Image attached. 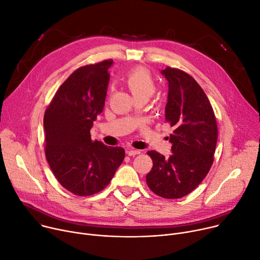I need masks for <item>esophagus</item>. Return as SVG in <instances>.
I'll use <instances>...</instances> for the list:
<instances>
[{
  "mask_svg": "<svg viewBox=\"0 0 260 260\" xmlns=\"http://www.w3.org/2000/svg\"><path fill=\"white\" fill-rule=\"evenodd\" d=\"M126 153H127L129 156H135V155H137V154H140L141 151H140V150H137V149H128V150L126 151Z\"/></svg>",
  "mask_w": 260,
  "mask_h": 260,
  "instance_id": "esophagus-1",
  "label": "esophagus"
}]
</instances>
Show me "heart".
Listing matches in <instances>:
<instances>
[{
  "instance_id": "heart-1",
  "label": "heart",
  "mask_w": 260,
  "mask_h": 260,
  "mask_svg": "<svg viewBox=\"0 0 260 260\" xmlns=\"http://www.w3.org/2000/svg\"><path fill=\"white\" fill-rule=\"evenodd\" d=\"M124 83L136 101H148L155 92V82L148 69L144 67L135 68L126 75Z\"/></svg>"
}]
</instances>
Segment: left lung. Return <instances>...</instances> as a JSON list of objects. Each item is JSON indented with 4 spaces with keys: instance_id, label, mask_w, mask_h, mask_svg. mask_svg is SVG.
<instances>
[{
    "instance_id": "8db88e82",
    "label": "left lung",
    "mask_w": 260,
    "mask_h": 260,
    "mask_svg": "<svg viewBox=\"0 0 260 260\" xmlns=\"http://www.w3.org/2000/svg\"><path fill=\"white\" fill-rule=\"evenodd\" d=\"M161 74L169 83L166 121L170 135L169 158L148 151L153 166L146 175L150 190L167 199L186 196L201 183L214 162L218 126L212 107L199 84L178 68L167 66Z\"/></svg>"
}]
</instances>
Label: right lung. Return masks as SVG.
Masks as SVG:
<instances>
[{
    "instance_id": "obj_1",
    "label": "right lung",
    "mask_w": 260,
    "mask_h": 260,
    "mask_svg": "<svg viewBox=\"0 0 260 260\" xmlns=\"http://www.w3.org/2000/svg\"><path fill=\"white\" fill-rule=\"evenodd\" d=\"M112 63L109 59L79 67L44 113L46 159L61 185L77 196L103 191L124 159L122 147L106 146L90 135L105 106Z\"/></svg>"
}]
</instances>
